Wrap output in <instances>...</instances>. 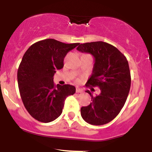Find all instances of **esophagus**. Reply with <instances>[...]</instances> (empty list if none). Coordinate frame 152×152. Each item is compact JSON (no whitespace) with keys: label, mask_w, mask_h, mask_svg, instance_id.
Segmentation results:
<instances>
[{"label":"esophagus","mask_w":152,"mask_h":152,"mask_svg":"<svg viewBox=\"0 0 152 152\" xmlns=\"http://www.w3.org/2000/svg\"><path fill=\"white\" fill-rule=\"evenodd\" d=\"M76 93H82V92H83V90L81 89V88H76Z\"/></svg>","instance_id":"1"}]
</instances>
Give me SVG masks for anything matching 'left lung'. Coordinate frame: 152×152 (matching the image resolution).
<instances>
[{"mask_svg":"<svg viewBox=\"0 0 152 152\" xmlns=\"http://www.w3.org/2000/svg\"><path fill=\"white\" fill-rule=\"evenodd\" d=\"M91 54L94 64L87 86H99L100 94L91 96V104L81 108L83 119L91 125H103L112 121L121 111L131 86L128 61L116 47L103 41L81 43L76 48Z\"/></svg>","mask_w":152,"mask_h":152,"instance_id":"1","label":"left lung"}]
</instances>
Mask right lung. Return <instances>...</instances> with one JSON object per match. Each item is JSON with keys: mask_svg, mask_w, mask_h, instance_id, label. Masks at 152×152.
<instances>
[{"mask_svg": "<svg viewBox=\"0 0 152 152\" xmlns=\"http://www.w3.org/2000/svg\"><path fill=\"white\" fill-rule=\"evenodd\" d=\"M79 43L67 44L52 38L29 47L18 69V84L28 112L38 121L48 123L61 114L66 99L76 92L72 85L53 83L56 70L64 67V59Z\"/></svg>", "mask_w": 152, "mask_h": 152, "instance_id": "right-lung-1", "label": "right lung"}]
</instances>
